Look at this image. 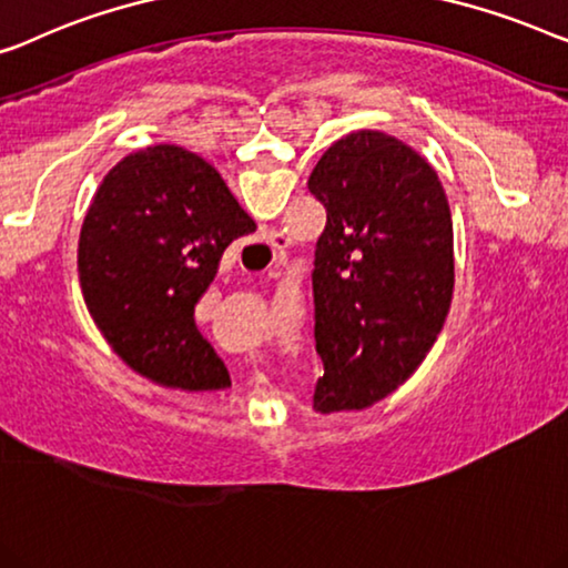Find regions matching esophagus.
<instances>
[{
  "label": "esophagus",
  "instance_id": "1",
  "mask_svg": "<svg viewBox=\"0 0 568 568\" xmlns=\"http://www.w3.org/2000/svg\"><path fill=\"white\" fill-rule=\"evenodd\" d=\"M266 243L271 245V251H274V258H278V256H284V248L290 245V237H286L284 233H268Z\"/></svg>",
  "mask_w": 568,
  "mask_h": 568
}]
</instances>
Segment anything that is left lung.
<instances>
[{"instance_id": "1", "label": "left lung", "mask_w": 568, "mask_h": 568, "mask_svg": "<svg viewBox=\"0 0 568 568\" xmlns=\"http://www.w3.org/2000/svg\"><path fill=\"white\" fill-rule=\"evenodd\" d=\"M325 204L312 292L323 415L366 409L413 376L454 300V220L420 153L382 130L335 141L310 174Z\"/></svg>"}]
</instances>
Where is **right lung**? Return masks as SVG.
I'll return each instance as SVG.
<instances>
[{
	"instance_id": "add662e5",
	"label": "right lung",
	"mask_w": 568,
	"mask_h": 568,
	"mask_svg": "<svg viewBox=\"0 0 568 568\" xmlns=\"http://www.w3.org/2000/svg\"><path fill=\"white\" fill-rule=\"evenodd\" d=\"M256 230L223 176L182 145H151L106 171L79 235V284L110 348L148 382L230 386L194 325L223 251Z\"/></svg>"
}]
</instances>
